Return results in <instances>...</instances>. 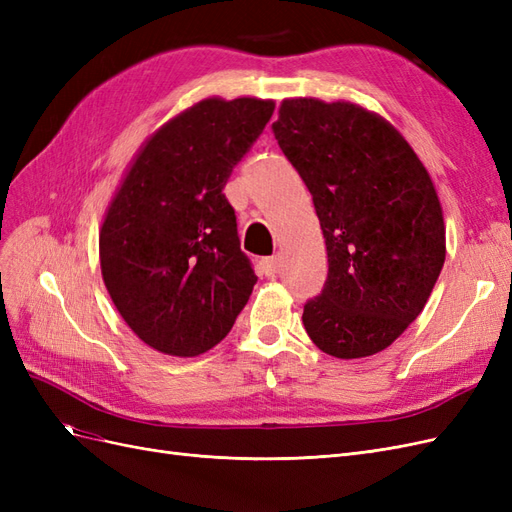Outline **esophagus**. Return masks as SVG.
Wrapping results in <instances>:
<instances>
[{
  "instance_id": "1",
  "label": "esophagus",
  "mask_w": 512,
  "mask_h": 512,
  "mask_svg": "<svg viewBox=\"0 0 512 512\" xmlns=\"http://www.w3.org/2000/svg\"><path fill=\"white\" fill-rule=\"evenodd\" d=\"M280 267H282V258L280 256H271V258H265L260 262V269L265 275L269 277H275L277 273H280Z\"/></svg>"
}]
</instances>
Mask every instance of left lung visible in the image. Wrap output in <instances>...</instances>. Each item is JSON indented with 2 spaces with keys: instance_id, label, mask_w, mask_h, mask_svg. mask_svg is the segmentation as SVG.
I'll return each mask as SVG.
<instances>
[{
  "instance_id": "obj_1",
  "label": "left lung",
  "mask_w": 512,
  "mask_h": 512,
  "mask_svg": "<svg viewBox=\"0 0 512 512\" xmlns=\"http://www.w3.org/2000/svg\"><path fill=\"white\" fill-rule=\"evenodd\" d=\"M273 134L312 194L327 243V282L303 307L307 335L337 359L389 348L444 267L429 173L389 121L350 102L284 100Z\"/></svg>"
}]
</instances>
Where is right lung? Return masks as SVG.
I'll use <instances>...</instances> for the list:
<instances>
[{
    "label": "right lung",
    "instance_id": "add662e5",
    "mask_svg": "<svg viewBox=\"0 0 512 512\" xmlns=\"http://www.w3.org/2000/svg\"><path fill=\"white\" fill-rule=\"evenodd\" d=\"M271 100L209 98L153 134L100 230V267L128 327L173 356L220 344L256 284L224 185L273 115Z\"/></svg>",
    "mask_w": 512,
    "mask_h": 512
}]
</instances>
